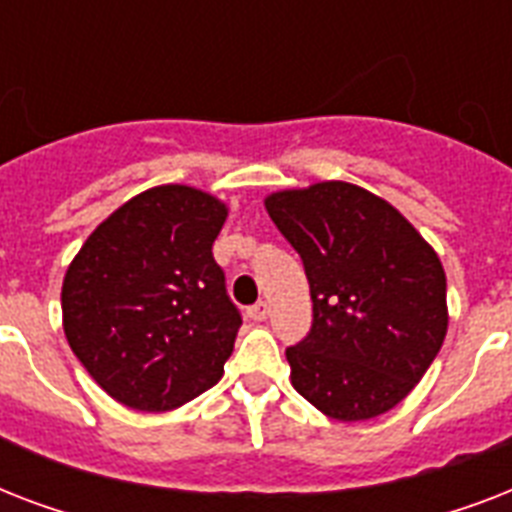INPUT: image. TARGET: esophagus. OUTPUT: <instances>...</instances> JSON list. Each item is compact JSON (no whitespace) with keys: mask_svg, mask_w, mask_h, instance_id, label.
<instances>
[{"mask_svg":"<svg viewBox=\"0 0 512 512\" xmlns=\"http://www.w3.org/2000/svg\"><path fill=\"white\" fill-rule=\"evenodd\" d=\"M268 313H271V305L265 303V300H260V303H255L252 308H249L247 316L252 321H265V319H268Z\"/></svg>","mask_w":512,"mask_h":512,"instance_id":"34e87169","label":"esophagus"}]
</instances>
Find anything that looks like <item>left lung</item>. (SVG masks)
I'll use <instances>...</instances> for the list:
<instances>
[{
    "instance_id": "1",
    "label": "left lung",
    "mask_w": 512,
    "mask_h": 512,
    "mask_svg": "<svg viewBox=\"0 0 512 512\" xmlns=\"http://www.w3.org/2000/svg\"><path fill=\"white\" fill-rule=\"evenodd\" d=\"M265 209L311 284V332L287 348L297 393L340 422L401 404L449 327L433 247L388 201L342 180L276 191Z\"/></svg>"
}]
</instances>
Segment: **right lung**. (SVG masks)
<instances>
[{"instance_id": "obj_1", "label": "right lung", "mask_w": 512, "mask_h": 512, "mask_svg": "<svg viewBox=\"0 0 512 512\" xmlns=\"http://www.w3.org/2000/svg\"><path fill=\"white\" fill-rule=\"evenodd\" d=\"M228 207L191 185L132 196L84 241L63 279V332L119 404L170 412L223 377L241 327L212 257Z\"/></svg>"}]
</instances>
